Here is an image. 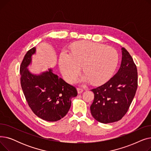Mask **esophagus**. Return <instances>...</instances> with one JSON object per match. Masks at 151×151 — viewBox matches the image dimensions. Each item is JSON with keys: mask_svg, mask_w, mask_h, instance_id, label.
<instances>
[{"mask_svg": "<svg viewBox=\"0 0 151 151\" xmlns=\"http://www.w3.org/2000/svg\"><path fill=\"white\" fill-rule=\"evenodd\" d=\"M77 91L78 93H81L84 91V90L83 89H81V88H77Z\"/></svg>", "mask_w": 151, "mask_h": 151, "instance_id": "1", "label": "esophagus"}]
</instances>
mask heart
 <instances>
[{
    "mask_svg": "<svg viewBox=\"0 0 151 151\" xmlns=\"http://www.w3.org/2000/svg\"><path fill=\"white\" fill-rule=\"evenodd\" d=\"M119 55L111 46L92 42H79L71 47V53L61 52L59 63L62 73L70 83L73 82L83 65L86 74L81 81L99 84L107 81L117 66Z\"/></svg>",
    "mask_w": 151,
    "mask_h": 151,
    "instance_id": "b5f03b06",
    "label": "heart"
}]
</instances>
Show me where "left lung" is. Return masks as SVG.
I'll use <instances>...</instances> for the list:
<instances>
[{
	"mask_svg": "<svg viewBox=\"0 0 151 151\" xmlns=\"http://www.w3.org/2000/svg\"><path fill=\"white\" fill-rule=\"evenodd\" d=\"M117 73L110 80L91 91L94 99L90 109L97 121L112 123L121 120L127 112L135 96L138 86V72L135 63L124 47Z\"/></svg>",
	"mask_w": 151,
	"mask_h": 151,
	"instance_id": "obj_1",
	"label": "left lung"
}]
</instances>
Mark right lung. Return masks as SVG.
<instances>
[{
	"instance_id": "1",
	"label": "right lung",
	"mask_w": 151,
	"mask_h": 151,
	"mask_svg": "<svg viewBox=\"0 0 151 151\" xmlns=\"http://www.w3.org/2000/svg\"><path fill=\"white\" fill-rule=\"evenodd\" d=\"M35 51V47L29 50L22 61L21 88L29 107L36 116L46 121H58L67 114L71 100L78 92L74 86L53 73L51 68L40 75L31 73L27 67Z\"/></svg>"
}]
</instances>
